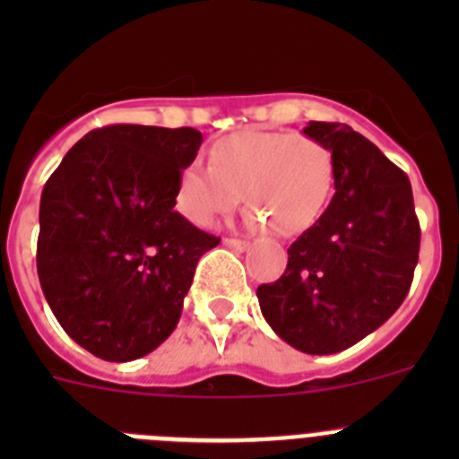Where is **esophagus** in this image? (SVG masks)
<instances>
[{
    "label": "esophagus",
    "instance_id": "1",
    "mask_svg": "<svg viewBox=\"0 0 459 459\" xmlns=\"http://www.w3.org/2000/svg\"><path fill=\"white\" fill-rule=\"evenodd\" d=\"M222 243H225L227 248H234V250H248L250 248L248 241H241V238H232V237H227Z\"/></svg>",
    "mask_w": 459,
    "mask_h": 459
}]
</instances>
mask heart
Wrapping results in <instances>:
<instances>
[{
	"label": "heart",
	"mask_w": 459,
	"mask_h": 459,
	"mask_svg": "<svg viewBox=\"0 0 459 459\" xmlns=\"http://www.w3.org/2000/svg\"><path fill=\"white\" fill-rule=\"evenodd\" d=\"M333 156L303 133L238 131L211 147V165L181 169L177 209L197 227H211L241 202L250 225L296 237L317 222L333 190Z\"/></svg>",
	"instance_id": "obj_1"
}]
</instances>
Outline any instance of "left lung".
I'll return each instance as SVG.
<instances>
[{"label":"left lung","mask_w":459,"mask_h":459,"mask_svg":"<svg viewBox=\"0 0 459 459\" xmlns=\"http://www.w3.org/2000/svg\"><path fill=\"white\" fill-rule=\"evenodd\" d=\"M303 133L333 156L335 195L287 248V269L257 287L275 333L306 354L342 351L403 306L419 264L420 225L409 177L344 124L310 121Z\"/></svg>","instance_id":"left-lung-1"}]
</instances>
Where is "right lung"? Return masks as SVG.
<instances>
[{"label": "right lung", "instance_id": "1", "mask_svg": "<svg viewBox=\"0 0 459 459\" xmlns=\"http://www.w3.org/2000/svg\"><path fill=\"white\" fill-rule=\"evenodd\" d=\"M200 144L195 128L105 126L46 181L40 287L64 331L99 359L135 360L168 340L195 266L221 243L174 211Z\"/></svg>", "mask_w": 459, "mask_h": 459}]
</instances>
